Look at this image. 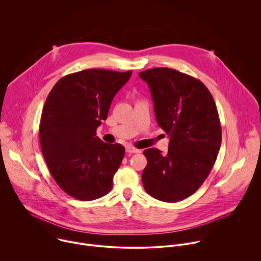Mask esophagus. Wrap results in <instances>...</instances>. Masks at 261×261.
<instances>
[{
	"instance_id": "obj_1",
	"label": "esophagus",
	"mask_w": 261,
	"mask_h": 261,
	"mask_svg": "<svg viewBox=\"0 0 261 261\" xmlns=\"http://www.w3.org/2000/svg\"><path fill=\"white\" fill-rule=\"evenodd\" d=\"M125 151H126V153H140L141 152L139 149H137L133 146H126Z\"/></svg>"
}]
</instances>
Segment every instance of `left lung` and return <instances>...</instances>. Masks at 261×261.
I'll return each instance as SVG.
<instances>
[{
  "instance_id": "8db88e82",
  "label": "left lung",
  "mask_w": 261,
  "mask_h": 261,
  "mask_svg": "<svg viewBox=\"0 0 261 261\" xmlns=\"http://www.w3.org/2000/svg\"><path fill=\"white\" fill-rule=\"evenodd\" d=\"M139 76L151 91L158 125L170 138L166 155L144 151L143 186L155 199L178 202L201 187L215 163L221 144L217 108L205 85L191 75L161 67Z\"/></svg>"
}]
</instances>
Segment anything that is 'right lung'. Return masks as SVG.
<instances>
[{
	"label": "right lung",
	"instance_id": "obj_1",
	"mask_svg": "<svg viewBox=\"0 0 261 261\" xmlns=\"http://www.w3.org/2000/svg\"><path fill=\"white\" fill-rule=\"evenodd\" d=\"M132 73L74 72L59 80L47 97L40 123L42 153L57 185L77 200L101 198L113 187L125 150L102 142L96 130Z\"/></svg>",
	"mask_w": 261,
	"mask_h": 261
}]
</instances>
